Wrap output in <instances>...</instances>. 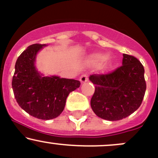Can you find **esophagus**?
<instances>
[{"label":"esophagus","instance_id":"esophagus-1","mask_svg":"<svg viewBox=\"0 0 158 158\" xmlns=\"http://www.w3.org/2000/svg\"><path fill=\"white\" fill-rule=\"evenodd\" d=\"M87 81H88V75H87V74H84L81 76V77H80V81H81V83H85L87 82Z\"/></svg>","mask_w":158,"mask_h":158}]
</instances>
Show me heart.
Listing matches in <instances>:
<instances>
[{
	"label": "heart",
	"mask_w": 158,
	"mask_h": 158,
	"mask_svg": "<svg viewBox=\"0 0 158 158\" xmlns=\"http://www.w3.org/2000/svg\"><path fill=\"white\" fill-rule=\"evenodd\" d=\"M105 58L104 55L101 54H95L91 56L90 58V62L93 64H100V61H102ZM110 66V61L109 60H106L105 61L101 64V68L103 70H106Z\"/></svg>",
	"instance_id": "heart-1"
}]
</instances>
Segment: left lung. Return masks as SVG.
<instances>
[{
  "label": "left lung",
  "instance_id": "obj_1",
  "mask_svg": "<svg viewBox=\"0 0 158 158\" xmlns=\"http://www.w3.org/2000/svg\"><path fill=\"white\" fill-rule=\"evenodd\" d=\"M144 69L132 55L123 54V65L105 74H92L95 84L90 100L97 116L110 121L126 118L139 108L146 90Z\"/></svg>",
  "mask_w": 158,
  "mask_h": 158
}]
</instances>
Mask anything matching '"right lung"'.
<instances>
[{
  "instance_id": "add662e5",
  "label": "right lung",
  "mask_w": 158,
  "mask_h": 158,
  "mask_svg": "<svg viewBox=\"0 0 158 158\" xmlns=\"http://www.w3.org/2000/svg\"><path fill=\"white\" fill-rule=\"evenodd\" d=\"M45 44H33L23 52L16 61L12 87L19 106L32 116L48 120L62 113L66 99L78 88L79 81L44 77L35 67L37 53Z\"/></svg>"
}]
</instances>
